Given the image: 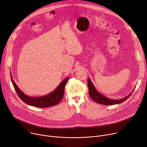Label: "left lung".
Segmentation results:
<instances>
[{
  "label": "left lung",
  "mask_w": 147,
  "mask_h": 147,
  "mask_svg": "<svg viewBox=\"0 0 147 147\" xmlns=\"http://www.w3.org/2000/svg\"><path fill=\"white\" fill-rule=\"evenodd\" d=\"M88 87L89 89V91H88L89 95L91 98V99L98 103L105 105H112L119 104L120 103H121L125 101L126 99H127L131 95V93L128 96L120 99H111L110 98L106 97L105 96L103 95L100 93H99L95 88V86H94L90 79L88 78Z\"/></svg>",
  "instance_id": "obj_1"
}]
</instances>
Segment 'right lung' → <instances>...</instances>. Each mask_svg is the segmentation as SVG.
<instances>
[{"mask_svg": "<svg viewBox=\"0 0 147 147\" xmlns=\"http://www.w3.org/2000/svg\"><path fill=\"white\" fill-rule=\"evenodd\" d=\"M10 75L14 88L20 98L27 105L38 108H47L58 104L63 97L65 87L69 78L67 77L63 80L53 92L47 95L39 97H31L26 95L22 91L20 90L13 80L11 74H10Z\"/></svg>", "mask_w": 147, "mask_h": 147, "instance_id": "obj_1", "label": "right lung"}]
</instances>
